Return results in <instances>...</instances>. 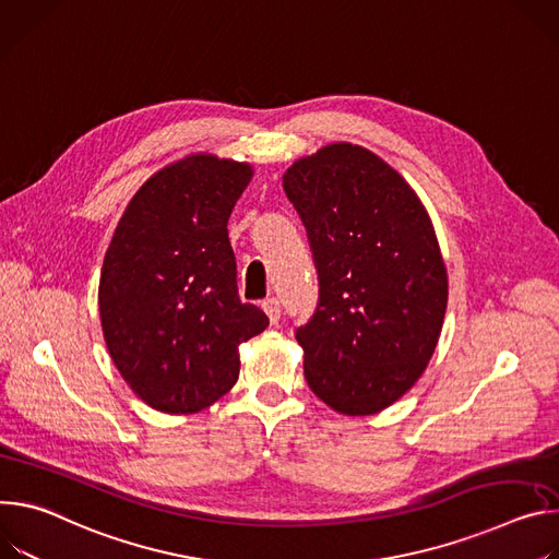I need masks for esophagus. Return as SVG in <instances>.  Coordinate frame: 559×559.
Returning <instances> with one entry per match:
<instances>
[{"mask_svg":"<svg viewBox=\"0 0 559 559\" xmlns=\"http://www.w3.org/2000/svg\"><path fill=\"white\" fill-rule=\"evenodd\" d=\"M262 308H264V313L269 316L271 324H277L280 316H282V308H280V301H277L275 297H266V299L262 301Z\"/></svg>","mask_w":559,"mask_h":559,"instance_id":"obj_1","label":"esophagus"}]
</instances>
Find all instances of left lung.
I'll list each match as a JSON object with an SVG mask.
<instances>
[{"label": "left lung", "mask_w": 559, "mask_h": 559, "mask_svg": "<svg viewBox=\"0 0 559 559\" xmlns=\"http://www.w3.org/2000/svg\"><path fill=\"white\" fill-rule=\"evenodd\" d=\"M320 280L316 316L295 337L304 376L333 411L376 415L421 378L436 353L449 275L411 183L350 142L322 146L284 173Z\"/></svg>", "instance_id": "obj_1"}]
</instances>
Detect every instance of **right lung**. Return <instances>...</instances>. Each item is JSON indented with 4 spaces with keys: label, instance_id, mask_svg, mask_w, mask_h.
<instances>
[{
    "label": "right lung",
    "instance_id": "add662e5",
    "mask_svg": "<svg viewBox=\"0 0 559 559\" xmlns=\"http://www.w3.org/2000/svg\"><path fill=\"white\" fill-rule=\"evenodd\" d=\"M253 166L191 153L151 175L123 211L99 275L108 355L151 408L189 415L239 378V346L269 318L237 295L228 217Z\"/></svg>",
    "mask_w": 559,
    "mask_h": 559
}]
</instances>
